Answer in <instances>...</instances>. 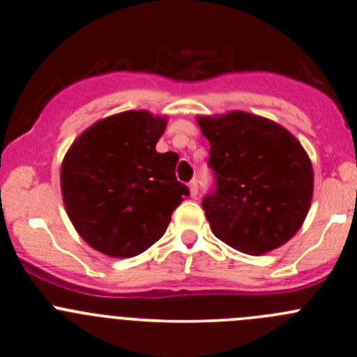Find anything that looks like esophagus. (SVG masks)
Masks as SVG:
<instances>
[{"label": "esophagus", "mask_w": 357, "mask_h": 357, "mask_svg": "<svg viewBox=\"0 0 357 357\" xmlns=\"http://www.w3.org/2000/svg\"><path fill=\"white\" fill-rule=\"evenodd\" d=\"M189 190H190V195H192V197H195V195H197V190H199L197 180H190V182H189Z\"/></svg>", "instance_id": "1"}]
</instances>
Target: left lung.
Instances as JSON below:
<instances>
[{"label": "left lung", "mask_w": 357, "mask_h": 357, "mask_svg": "<svg viewBox=\"0 0 357 357\" xmlns=\"http://www.w3.org/2000/svg\"><path fill=\"white\" fill-rule=\"evenodd\" d=\"M197 124L216 174V192L202 201L214 236L250 255L293 238L313 197L312 160L300 141L243 110L197 116Z\"/></svg>", "instance_id": "1"}]
</instances>
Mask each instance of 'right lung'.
Returning a JSON list of instances; mask_svg holds the SVG:
<instances>
[{"instance_id":"add662e5","label":"right lung","mask_w":357,"mask_h":357,"mask_svg":"<svg viewBox=\"0 0 357 357\" xmlns=\"http://www.w3.org/2000/svg\"><path fill=\"white\" fill-rule=\"evenodd\" d=\"M167 116L126 110L100 119L70 146L61 165L64 209L78 235L103 255L148 250L189 195L175 177L177 153H158Z\"/></svg>"}]
</instances>
